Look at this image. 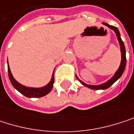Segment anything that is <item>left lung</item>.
<instances>
[{
	"instance_id": "obj_1",
	"label": "left lung",
	"mask_w": 134,
	"mask_h": 134,
	"mask_svg": "<svg viewBox=\"0 0 134 134\" xmlns=\"http://www.w3.org/2000/svg\"><path fill=\"white\" fill-rule=\"evenodd\" d=\"M102 24L105 25H106V26H108L109 29H111L112 30H113V31L115 32V33H116V36H117L118 42H119L120 46L122 60H121L120 66L119 67V69L117 70V71L115 73V74L113 75V77L111 79H109L108 81H106V82H105V83H103V84H102V85H87V84L84 83L82 81H81V80L76 76L77 79L83 85H85V87H88V88H91V89H93V90H101V89H103V90H104V89L109 88L112 85H113V84L121 76H122V73H123V71H124V70H125V67H126V49H125L124 43H123V42H122V39H121L120 33V32H119V29H118L116 27L113 26V25H109V24H107V23H105V22H103Z\"/></svg>"
}]
</instances>
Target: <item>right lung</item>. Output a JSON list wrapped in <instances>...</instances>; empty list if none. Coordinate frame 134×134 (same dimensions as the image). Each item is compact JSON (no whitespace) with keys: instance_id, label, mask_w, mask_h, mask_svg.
I'll return each mask as SVG.
<instances>
[{"instance_id":"1","label":"right lung","mask_w":134,"mask_h":134,"mask_svg":"<svg viewBox=\"0 0 134 134\" xmlns=\"http://www.w3.org/2000/svg\"><path fill=\"white\" fill-rule=\"evenodd\" d=\"M8 76H9V79L11 81L12 85H13V87L18 90L20 93L24 94L25 96L28 97V98H40L45 96L46 94L49 93L53 87V83H54V71L52 75V78L50 80V81L49 82V84H47L46 85H45L44 87L42 88H29V87H26L22 85H21L20 83H18L12 76V74L11 72L10 67L8 65Z\"/></svg>"}]
</instances>
